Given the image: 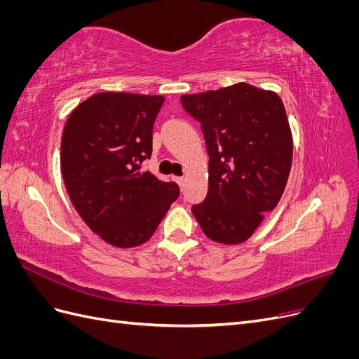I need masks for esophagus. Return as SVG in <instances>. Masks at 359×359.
<instances>
[{"label": "esophagus", "instance_id": "esophagus-1", "mask_svg": "<svg viewBox=\"0 0 359 359\" xmlns=\"http://www.w3.org/2000/svg\"><path fill=\"white\" fill-rule=\"evenodd\" d=\"M173 180H175V182H178V186H182V184H184V178L182 177H175Z\"/></svg>", "mask_w": 359, "mask_h": 359}]
</instances>
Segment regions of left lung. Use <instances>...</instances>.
I'll return each mask as SVG.
<instances>
[{
    "label": "left lung",
    "instance_id": "8db88e82",
    "mask_svg": "<svg viewBox=\"0 0 359 359\" xmlns=\"http://www.w3.org/2000/svg\"><path fill=\"white\" fill-rule=\"evenodd\" d=\"M201 123L208 151V194L193 205L203 233L222 244L248 240L285 191L292 133L283 102L273 91L236 83L181 95Z\"/></svg>",
    "mask_w": 359,
    "mask_h": 359
}]
</instances>
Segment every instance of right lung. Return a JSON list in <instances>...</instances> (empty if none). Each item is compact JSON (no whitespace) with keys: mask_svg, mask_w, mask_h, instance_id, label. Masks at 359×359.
Here are the masks:
<instances>
[{"mask_svg":"<svg viewBox=\"0 0 359 359\" xmlns=\"http://www.w3.org/2000/svg\"><path fill=\"white\" fill-rule=\"evenodd\" d=\"M163 95L99 93L69 115L61 139V172L72 203L111 245L147 243L180 196L175 182L140 165L153 153V127Z\"/></svg>","mask_w":359,"mask_h":359,"instance_id":"obj_1","label":"right lung"}]
</instances>
